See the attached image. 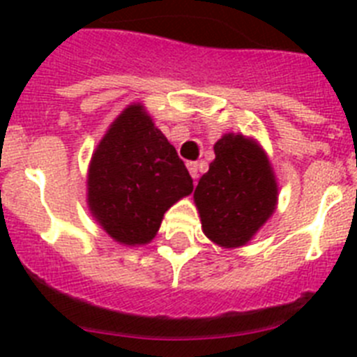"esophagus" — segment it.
Here are the masks:
<instances>
[{
  "label": "esophagus",
  "mask_w": 357,
  "mask_h": 357,
  "mask_svg": "<svg viewBox=\"0 0 357 357\" xmlns=\"http://www.w3.org/2000/svg\"><path fill=\"white\" fill-rule=\"evenodd\" d=\"M188 169H189V175L193 176V178H198V172H200V168H198V162H193V160H189L188 164Z\"/></svg>",
  "instance_id": "obj_1"
}]
</instances>
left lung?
<instances>
[{
  "instance_id": "8db88e82",
  "label": "left lung",
  "mask_w": 357,
  "mask_h": 357,
  "mask_svg": "<svg viewBox=\"0 0 357 357\" xmlns=\"http://www.w3.org/2000/svg\"><path fill=\"white\" fill-rule=\"evenodd\" d=\"M214 155L195 189L202 230L220 247H243L277 207L272 164L259 144L241 134L218 139Z\"/></svg>"
}]
</instances>
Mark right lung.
<instances>
[{
    "label": "right lung",
    "instance_id": "obj_1",
    "mask_svg": "<svg viewBox=\"0 0 357 357\" xmlns=\"http://www.w3.org/2000/svg\"><path fill=\"white\" fill-rule=\"evenodd\" d=\"M193 191L184 160L141 103L128 105L94 150L87 204L102 229L123 245L155 238L164 213Z\"/></svg>",
    "mask_w": 357,
    "mask_h": 357
}]
</instances>
